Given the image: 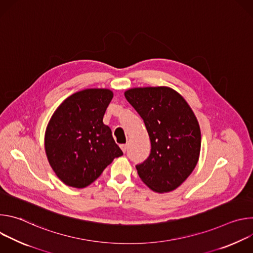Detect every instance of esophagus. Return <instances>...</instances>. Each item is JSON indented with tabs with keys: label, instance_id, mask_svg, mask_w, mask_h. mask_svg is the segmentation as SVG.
Segmentation results:
<instances>
[{
	"label": "esophagus",
	"instance_id": "obj_1",
	"mask_svg": "<svg viewBox=\"0 0 253 253\" xmlns=\"http://www.w3.org/2000/svg\"><path fill=\"white\" fill-rule=\"evenodd\" d=\"M120 147H121L122 151L125 153V152H126V150H127V144H122V145H121Z\"/></svg>",
	"mask_w": 253,
	"mask_h": 253
}]
</instances>
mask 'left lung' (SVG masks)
I'll use <instances>...</instances> for the list:
<instances>
[{"label": "left lung", "mask_w": 253, "mask_h": 253, "mask_svg": "<svg viewBox=\"0 0 253 253\" xmlns=\"http://www.w3.org/2000/svg\"><path fill=\"white\" fill-rule=\"evenodd\" d=\"M125 98L145 123L149 157L136 165L139 177L155 192H170L194 170L200 154L198 121L184 98L169 87L127 90Z\"/></svg>", "instance_id": "left-lung-1"}]
</instances>
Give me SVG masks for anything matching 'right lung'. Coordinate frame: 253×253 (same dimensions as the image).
I'll return each mask as SVG.
<instances>
[{
    "label": "right lung",
    "mask_w": 253,
    "mask_h": 253,
    "mask_svg": "<svg viewBox=\"0 0 253 253\" xmlns=\"http://www.w3.org/2000/svg\"><path fill=\"white\" fill-rule=\"evenodd\" d=\"M112 98L109 89L79 91L64 100L50 119L45 133L46 155L66 185H90L114 158L123 155L111 129L103 123Z\"/></svg>",
    "instance_id": "right-lung-1"
}]
</instances>
